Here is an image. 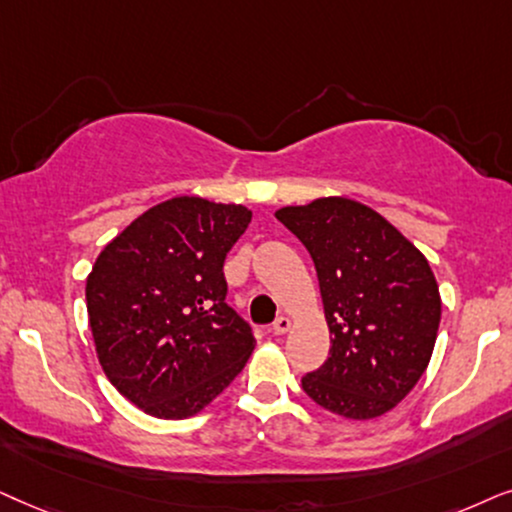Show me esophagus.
<instances>
[{"mask_svg":"<svg viewBox=\"0 0 512 512\" xmlns=\"http://www.w3.org/2000/svg\"><path fill=\"white\" fill-rule=\"evenodd\" d=\"M290 318L288 316H281V318H276V323H274V327H271V330H274V335H285V332H290Z\"/></svg>","mask_w":512,"mask_h":512,"instance_id":"1","label":"esophagus"}]
</instances>
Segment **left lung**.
<instances>
[{
    "instance_id": "1",
    "label": "left lung",
    "mask_w": 512,
    "mask_h": 512,
    "mask_svg": "<svg viewBox=\"0 0 512 512\" xmlns=\"http://www.w3.org/2000/svg\"><path fill=\"white\" fill-rule=\"evenodd\" d=\"M309 250L323 297L330 358L306 374L313 403L344 419L391 412L431 363L440 290L417 245L386 217L344 196L276 210Z\"/></svg>"
}]
</instances>
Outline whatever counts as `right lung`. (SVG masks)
<instances>
[{
    "mask_svg": "<svg viewBox=\"0 0 512 512\" xmlns=\"http://www.w3.org/2000/svg\"><path fill=\"white\" fill-rule=\"evenodd\" d=\"M252 213L177 196L112 238L86 278L102 372L156 419L199 414L248 363L255 337L224 302L222 267Z\"/></svg>",
    "mask_w": 512,
    "mask_h": 512,
    "instance_id": "right-lung-1",
    "label": "right lung"
}]
</instances>
